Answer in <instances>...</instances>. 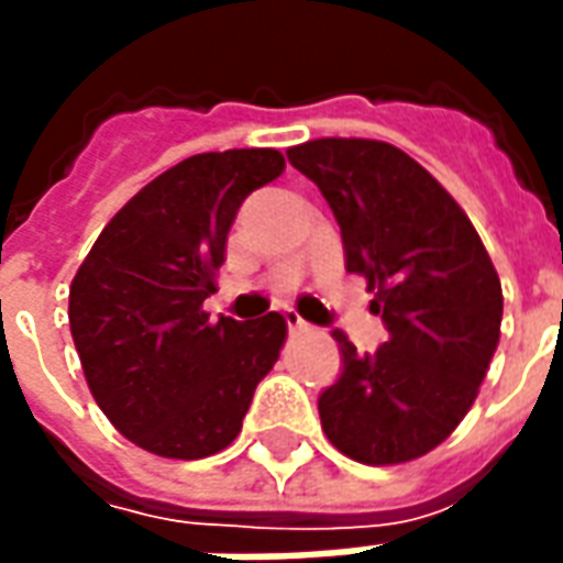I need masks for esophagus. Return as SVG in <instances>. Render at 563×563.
<instances>
[{"label": "esophagus", "mask_w": 563, "mask_h": 563, "mask_svg": "<svg viewBox=\"0 0 563 563\" xmlns=\"http://www.w3.org/2000/svg\"><path fill=\"white\" fill-rule=\"evenodd\" d=\"M283 319H286V325H289V331H295V334H298V331L310 329V325H307L305 319L298 317L295 310H283Z\"/></svg>", "instance_id": "34e87169"}]
</instances>
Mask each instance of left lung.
<instances>
[{
  "mask_svg": "<svg viewBox=\"0 0 563 563\" xmlns=\"http://www.w3.org/2000/svg\"><path fill=\"white\" fill-rule=\"evenodd\" d=\"M341 225L346 271L362 274L389 341L355 353L319 395L331 446L362 464H404L446 440L476 401L500 341L504 292L459 201L404 150L317 139L286 150Z\"/></svg>",
  "mask_w": 563,
  "mask_h": 563,
  "instance_id": "8db88e82",
  "label": "left lung"
}]
</instances>
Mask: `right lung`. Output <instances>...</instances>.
<instances>
[{"label": "right lung", "mask_w": 563, "mask_h": 563, "mask_svg": "<svg viewBox=\"0 0 563 563\" xmlns=\"http://www.w3.org/2000/svg\"><path fill=\"white\" fill-rule=\"evenodd\" d=\"M286 168L280 150L198 153L117 210L68 289V325L92 398L117 431L162 459H205L232 443L286 341L280 313L217 322L238 208Z\"/></svg>", "instance_id": "1"}]
</instances>
